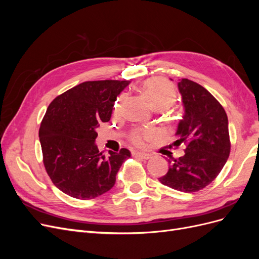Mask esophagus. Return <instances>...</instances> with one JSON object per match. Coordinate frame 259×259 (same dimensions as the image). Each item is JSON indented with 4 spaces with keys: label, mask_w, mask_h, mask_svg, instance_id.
I'll return each instance as SVG.
<instances>
[{
    "label": "esophagus",
    "mask_w": 259,
    "mask_h": 259,
    "mask_svg": "<svg viewBox=\"0 0 259 259\" xmlns=\"http://www.w3.org/2000/svg\"><path fill=\"white\" fill-rule=\"evenodd\" d=\"M133 156L137 159H142V160H148L151 158V154L149 153H145V152H133Z\"/></svg>",
    "instance_id": "esophagus-1"
}]
</instances>
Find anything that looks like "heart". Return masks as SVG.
I'll return each instance as SVG.
<instances>
[{
    "instance_id": "1",
    "label": "heart",
    "mask_w": 259,
    "mask_h": 259,
    "mask_svg": "<svg viewBox=\"0 0 259 259\" xmlns=\"http://www.w3.org/2000/svg\"><path fill=\"white\" fill-rule=\"evenodd\" d=\"M146 91L154 106L160 105L167 107L173 104L175 100V93L173 89L159 80L149 81L146 84ZM144 135L145 134H135L133 136V142L135 144H142Z\"/></svg>"
}]
</instances>
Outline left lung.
Returning <instances> with one entry per match:
<instances>
[{
    "label": "left lung",
    "mask_w": 259,
    "mask_h": 259,
    "mask_svg": "<svg viewBox=\"0 0 259 259\" xmlns=\"http://www.w3.org/2000/svg\"><path fill=\"white\" fill-rule=\"evenodd\" d=\"M185 114L174 147L186 146L185 154L168 159V171L160 183L183 192H195L221 173L230 154L228 117L219 101L200 84L182 79L178 83Z\"/></svg>",
    "instance_id": "left-lung-1"
}]
</instances>
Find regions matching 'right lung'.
<instances>
[{
    "label": "right lung",
    "mask_w": 259,
    "mask_h": 259,
    "mask_svg": "<svg viewBox=\"0 0 259 259\" xmlns=\"http://www.w3.org/2000/svg\"><path fill=\"white\" fill-rule=\"evenodd\" d=\"M130 81H88L62 93L50 104L38 137L43 163L53 184L70 197L90 200L109 191L131 152H99V123L110 120L114 101Z\"/></svg>",
    "instance_id": "right-lung-1"
}]
</instances>
